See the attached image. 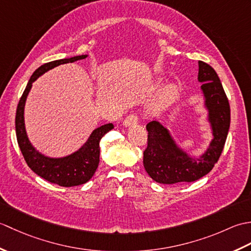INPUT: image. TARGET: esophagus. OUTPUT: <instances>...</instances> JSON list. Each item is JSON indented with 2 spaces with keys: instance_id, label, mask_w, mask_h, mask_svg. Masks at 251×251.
Wrapping results in <instances>:
<instances>
[{
  "instance_id": "esophagus-1",
  "label": "esophagus",
  "mask_w": 251,
  "mask_h": 251,
  "mask_svg": "<svg viewBox=\"0 0 251 251\" xmlns=\"http://www.w3.org/2000/svg\"><path fill=\"white\" fill-rule=\"evenodd\" d=\"M125 126H132V125H136L138 124V116L135 113H131L128 116L126 117L124 120V123H123Z\"/></svg>"
}]
</instances>
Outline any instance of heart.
Returning a JSON list of instances; mask_svg holds the SVG:
<instances>
[{"label": "heart", "instance_id": "heart-1", "mask_svg": "<svg viewBox=\"0 0 251 251\" xmlns=\"http://www.w3.org/2000/svg\"><path fill=\"white\" fill-rule=\"evenodd\" d=\"M176 94H177V90H176L175 87L167 88L166 90H165L162 101L157 104V108H161V106L166 105L168 102H170V101H172L176 97Z\"/></svg>", "mask_w": 251, "mask_h": 251}]
</instances>
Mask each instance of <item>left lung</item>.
<instances>
[{"mask_svg": "<svg viewBox=\"0 0 251 251\" xmlns=\"http://www.w3.org/2000/svg\"><path fill=\"white\" fill-rule=\"evenodd\" d=\"M199 81L209 111L212 139L208 150L200 158H191L176 146L168 130L159 122L147 124L148 146L143 151V166L158 183L193 182L204 177L219 159L230 128V103L220 78L208 63L199 61Z\"/></svg>", "mask_w": 251, "mask_h": 251, "instance_id": "obj_1", "label": "left lung"}]
</instances>
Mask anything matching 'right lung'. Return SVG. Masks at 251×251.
<instances>
[{"mask_svg":"<svg viewBox=\"0 0 251 251\" xmlns=\"http://www.w3.org/2000/svg\"><path fill=\"white\" fill-rule=\"evenodd\" d=\"M86 57V55H82L66 58V59L44 63L40 68H37L34 73L32 74L28 84H26L25 92L18 102L17 111H16V136H17L18 146L25 163L28 164L32 172H34L37 176L60 186L79 185L86 183L88 180H90L99 165V142L101 138L112 128H114V126L112 123H110V124L98 127L97 129L93 131V134L90 135L84 147H82L75 153L71 154V155L62 158H50L37 152L31 146L28 137H26L24 121L25 103L26 96H28L32 87V83L40 75L57 66L74 62L79 59H84Z\"/></svg>","mask_w":251,"mask_h":251,"instance_id":"right-lung-1","label":"right lung"}]
</instances>
